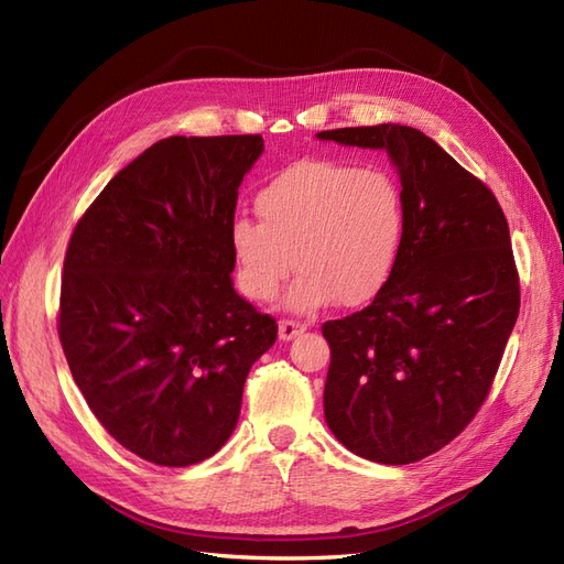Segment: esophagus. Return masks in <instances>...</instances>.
<instances>
[{
	"instance_id": "34e87169",
	"label": "esophagus",
	"mask_w": 564,
	"mask_h": 564,
	"mask_svg": "<svg viewBox=\"0 0 564 564\" xmlns=\"http://www.w3.org/2000/svg\"><path fill=\"white\" fill-rule=\"evenodd\" d=\"M305 332V324L296 322V319H280V338L282 340H292L299 334Z\"/></svg>"
}]
</instances>
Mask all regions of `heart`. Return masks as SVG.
<instances>
[{"mask_svg": "<svg viewBox=\"0 0 564 564\" xmlns=\"http://www.w3.org/2000/svg\"><path fill=\"white\" fill-rule=\"evenodd\" d=\"M261 216L230 224L237 284L251 301L278 299L299 272L286 305L315 313L336 301L357 308L395 272L406 232L398 178L377 166L303 160L270 178L253 199Z\"/></svg>", "mask_w": 564, "mask_h": 564, "instance_id": "heart-1", "label": "heart"}]
</instances>
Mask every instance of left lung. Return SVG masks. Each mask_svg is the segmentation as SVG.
Here are the masks:
<instances>
[{"label": "left lung", "mask_w": 564, "mask_h": 564, "mask_svg": "<svg viewBox=\"0 0 564 564\" xmlns=\"http://www.w3.org/2000/svg\"><path fill=\"white\" fill-rule=\"evenodd\" d=\"M386 148L406 209L395 272L360 313L322 324L332 365L324 416L340 445L414 464L480 412L520 313L508 220L489 187L423 131L402 124L319 131Z\"/></svg>", "instance_id": "1"}]
</instances>
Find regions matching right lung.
<instances>
[{"mask_svg": "<svg viewBox=\"0 0 564 564\" xmlns=\"http://www.w3.org/2000/svg\"><path fill=\"white\" fill-rule=\"evenodd\" d=\"M259 133L169 135L84 212L67 242L58 338L98 423L131 454L183 468L235 431L275 317L232 289L237 187Z\"/></svg>", "mask_w": 564, "mask_h": 564, "instance_id": "1", "label": "right lung"}]
</instances>
